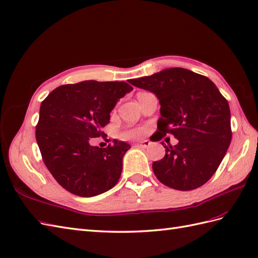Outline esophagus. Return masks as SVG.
I'll return each mask as SVG.
<instances>
[{"label": "esophagus", "mask_w": 258, "mask_h": 258, "mask_svg": "<svg viewBox=\"0 0 258 258\" xmlns=\"http://www.w3.org/2000/svg\"><path fill=\"white\" fill-rule=\"evenodd\" d=\"M149 145H150L149 141H142V142H138L135 144L136 148H139V149H146Z\"/></svg>", "instance_id": "esophagus-1"}]
</instances>
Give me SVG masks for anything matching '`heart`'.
Instances as JSON below:
<instances>
[{"label":"heart","mask_w":258,"mask_h":258,"mask_svg":"<svg viewBox=\"0 0 258 258\" xmlns=\"http://www.w3.org/2000/svg\"><path fill=\"white\" fill-rule=\"evenodd\" d=\"M142 134V129H128L122 132V137L126 139H134Z\"/></svg>","instance_id":"obj_1"}]
</instances>
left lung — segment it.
Here are the masks:
<instances>
[{
  "label": "left lung",
  "mask_w": 258,
  "mask_h": 258,
  "mask_svg": "<svg viewBox=\"0 0 258 258\" xmlns=\"http://www.w3.org/2000/svg\"><path fill=\"white\" fill-rule=\"evenodd\" d=\"M129 82L155 93L161 103L158 137L153 141L167 134L179 140L176 145L162 143L166 154L152 165L156 178L179 191L205 184L218 169L232 138L230 108L218 88L205 76L179 67Z\"/></svg>",
  "instance_id": "left-lung-1"
}]
</instances>
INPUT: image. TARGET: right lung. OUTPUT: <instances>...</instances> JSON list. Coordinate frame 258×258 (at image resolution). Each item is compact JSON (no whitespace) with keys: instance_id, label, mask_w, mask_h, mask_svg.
<instances>
[{"instance_id":"add662e5","label":"right lung","mask_w":258,"mask_h":258,"mask_svg":"<svg viewBox=\"0 0 258 258\" xmlns=\"http://www.w3.org/2000/svg\"><path fill=\"white\" fill-rule=\"evenodd\" d=\"M132 89L123 81H82L54 89L41 103L37 143L46 168L68 192L91 198L118 182L131 146L114 140L99 148L90 141L104 136L109 113Z\"/></svg>"}]
</instances>
